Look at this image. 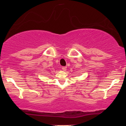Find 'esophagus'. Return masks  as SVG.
I'll return each instance as SVG.
<instances>
[{
  "instance_id": "1",
  "label": "esophagus",
  "mask_w": 126,
  "mask_h": 126,
  "mask_svg": "<svg viewBox=\"0 0 126 126\" xmlns=\"http://www.w3.org/2000/svg\"><path fill=\"white\" fill-rule=\"evenodd\" d=\"M66 68H67L66 66H63V67H62V69H63V71H65V70H66Z\"/></svg>"
}]
</instances>
